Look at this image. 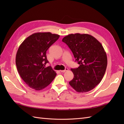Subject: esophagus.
Here are the masks:
<instances>
[{
	"instance_id": "esophagus-1",
	"label": "esophagus",
	"mask_w": 124,
	"mask_h": 124,
	"mask_svg": "<svg viewBox=\"0 0 124 124\" xmlns=\"http://www.w3.org/2000/svg\"><path fill=\"white\" fill-rule=\"evenodd\" d=\"M68 70V68H66L65 70H60V71H61V72H66V71H67Z\"/></svg>"
}]
</instances>
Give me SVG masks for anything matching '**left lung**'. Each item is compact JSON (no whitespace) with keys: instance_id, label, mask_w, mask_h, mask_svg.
<instances>
[{"instance_id":"8db88e82","label":"left lung","mask_w":124,"mask_h":124,"mask_svg":"<svg viewBox=\"0 0 124 124\" xmlns=\"http://www.w3.org/2000/svg\"><path fill=\"white\" fill-rule=\"evenodd\" d=\"M69 46L80 65L71 69L74 74L69 84L78 93L94 88L102 80L107 66V56L101 43L88 34H69L62 40Z\"/></svg>"}]
</instances>
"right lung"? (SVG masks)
Returning a JSON list of instances; mask_svg holds the SVG:
<instances>
[{"label": "right lung", "instance_id": "add662e5", "mask_svg": "<svg viewBox=\"0 0 124 124\" xmlns=\"http://www.w3.org/2000/svg\"><path fill=\"white\" fill-rule=\"evenodd\" d=\"M60 36L50 32H36L21 43L16 55L18 72L26 84L33 89H43L53 81L56 73L50 66L46 67V52Z\"/></svg>", "mask_w": 124, "mask_h": 124}]
</instances>
